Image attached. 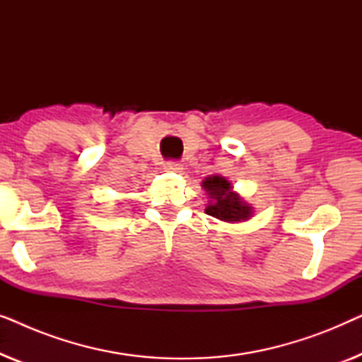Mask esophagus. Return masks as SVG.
Segmentation results:
<instances>
[{
  "instance_id": "34e87169",
  "label": "esophagus",
  "mask_w": 362,
  "mask_h": 362,
  "mask_svg": "<svg viewBox=\"0 0 362 362\" xmlns=\"http://www.w3.org/2000/svg\"><path fill=\"white\" fill-rule=\"evenodd\" d=\"M165 170L170 173H180L182 170V165L180 161H168L165 163Z\"/></svg>"
}]
</instances>
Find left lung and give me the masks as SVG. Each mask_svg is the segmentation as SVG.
<instances>
[{
  "mask_svg": "<svg viewBox=\"0 0 362 362\" xmlns=\"http://www.w3.org/2000/svg\"><path fill=\"white\" fill-rule=\"evenodd\" d=\"M202 187L211 196L206 214L226 222H240L249 219L252 207L240 199L239 194L230 191V182L222 176H209L202 181Z\"/></svg>",
  "mask_w": 362,
  "mask_h": 362,
  "instance_id": "8db88e82",
  "label": "left lung"
}]
</instances>
